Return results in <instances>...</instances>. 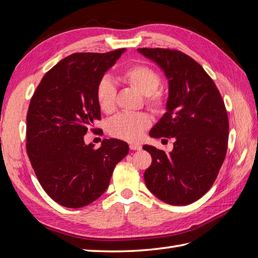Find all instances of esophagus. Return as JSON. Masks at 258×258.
<instances>
[{
  "label": "esophagus",
  "instance_id": "esophagus-1",
  "mask_svg": "<svg viewBox=\"0 0 258 258\" xmlns=\"http://www.w3.org/2000/svg\"><path fill=\"white\" fill-rule=\"evenodd\" d=\"M130 149L132 151H139L142 149V146L140 144H130Z\"/></svg>",
  "mask_w": 258,
  "mask_h": 258
}]
</instances>
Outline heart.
<instances>
[{
    "label": "heart",
    "mask_w": 258,
    "mask_h": 258,
    "mask_svg": "<svg viewBox=\"0 0 258 258\" xmlns=\"http://www.w3.org/2000/svg\"><path fill=\"white\" fill-rule=\"evenodd\" d=\"M126 84L134 87L144 95V102L153 113L163 114L166 111L168 98L166 92L160 89L161 75L154 69L143 64H134L120 72ZM96 101L101 111L112 113L116 106V87L113 82L103 78L96 85ZM151 118L146 113H119L108 122L107 131L113 138L135 142L150 127Z\"/></svg>",
    "instance_id": "1"
}]
</instances>
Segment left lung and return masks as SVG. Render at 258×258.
Returning <instances> with one entry per match:
<instances>
[{
  "label": "left lung",
  "mask_w": 258,
  "mask_h": 258,
  "mask_svg": "<svg viewBox=\"0 0 258 258\" xmlns=\"http://www.w3.org/2000/svg\"><path fill=\"white\" fill-rule=\"evenodd\" d=\"M139 52L160 65L169 85L167 112L150 135L175 140L169 154L143 146L152 156L145 184L167 204L187 205L207 193L225 160L229 130L225 104L211 76L187 54L158 47Z\"/></svg>",
  "instance_id": "8db88e82"
}]
</instances>
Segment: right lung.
I'll use <instances>...</instances> for the list:
<instances>
[{
    "mask_svg": "<svg viewBox=\"0 0 258 258\" xmlns=\"http://www.w3.org/2000/svg\"><path fill=\"white\" fill-rule=\"evenodd\" d=\"M124 51L74 53L63 58L43 76L31 98L27 156L43 189L59 205L80 208L97 200L130 151L116 139H104L98 149L84 143L87 130L101 119L96 85Z\"/></svg>",
    "mask_w": 258,
    "mask_h": 258,
    "instance_id": "right-lung-1",
    "label": "right lung"
}]
</instances>
